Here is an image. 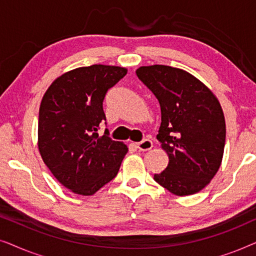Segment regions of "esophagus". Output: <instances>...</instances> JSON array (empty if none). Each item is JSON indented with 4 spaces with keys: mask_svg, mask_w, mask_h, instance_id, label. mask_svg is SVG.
Returning <instances> with one entry per match:
<instances>
[{
    "mask_svg": "<svg viewBox=\"0 0 256 256\" xmlns=\"http://www.w3.org/2000/svg\"><path fill=\"white\" fill-rule=\"evenodd\" d=\"M136 148L141 150V152H146V150L152 148V142L150 140H143V141L136 143Z\"/></svg>",
    "mask_w": 256,
    "mask_h": 256,
    "instance_id": "obj_1",
    "label": "esophagus"
}]
</instances>
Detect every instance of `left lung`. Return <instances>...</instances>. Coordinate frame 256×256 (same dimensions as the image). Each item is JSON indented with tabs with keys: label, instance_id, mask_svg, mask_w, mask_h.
Listing matches in <instances>:
<instances>
[{
	"label": "left lung",
	"instance_id": "left-lung-1",
	"mask_svg": "<svg viewBox=\"0 0 256 256\" xmlns=\"http://www.w3.org/2000/svg\"><path fill=\"white\" fill-rule=\"evenodd\" d=\"M136 74L158 100L162 122L157 140L169 156L166 170L154 180L176 196L197 194L222 160L226 124L219 100L184 70L141 66Z\"/></svg>",
	"mask_w": 256,
	"mask_h": 256
}]
</instances>
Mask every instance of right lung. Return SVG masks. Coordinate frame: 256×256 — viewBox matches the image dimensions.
Segmentation results:
<instances>
[{"mask_svg": "<svg viewBox=\"0 0 256 256\" xmlns=\"http://www.w3.org/2000/svg\"><path fill=\"white\" fill-rule=\"evenodd\" d=\"M127 74L120 66L92 65L58 76L45 92L38 118V150L59 183L82 196H92L116 176L128 152L108 132L107 90Z\"/></svg>", "mask_w": 256, "mask_h": 256, "instance_id": "obj_1", "label": "right lung"}]
</instances>
